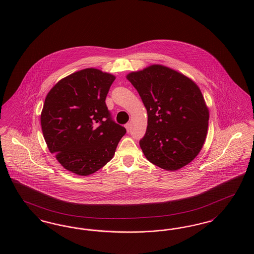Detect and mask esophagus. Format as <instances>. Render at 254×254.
I'll return each mask as SVG.
<instances>
[{
    "mask_svg": "<svg viewBox=\"0 0 254 254\" xmlns=\"http://www.w3.org/2000/svg\"><path fill=\"white\" fill-rule=\"evenodd\" d=\"M125 127H126V128H127V131L129 132V131H130V128H131V125H130L129 123H127Z\"/></svg>",
    "mask_w": 254,
    "mask_h": 254,
    "instance_id": "34e87169",
    "label": "esophagus"
}]
</instances>
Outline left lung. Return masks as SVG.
Masks as SVG:
<instances>
[{"label":"left lung","instance_id":"left-lung-1","mask_svg":"<svg viewBox=\"0 0 254 254\" xmlns=\"http://www.w3.org/2000/svg\"><path fill=\"white\" fill-rule=\"evenodd\" d=\"M147 111V127L140 140L146 159L167 170L181 169L205 143L209 113L198 85L161 64L127 74Z\"/></svg>","mask_w":254,"mask_h":254}]
</instances>
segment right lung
I'll return each instance as SVG.
<instances>
[{"label": "right lung", "instance_id": "add662e5", "mask_svg": "<svg viewBox=\"0 0 254 254\" xmlns=\"http://www.w3.org/2000/svg\"><path fill=\"white\" fill-rule=\"evenodd\" d=\"M114 80L109 73L85 68L60 80L46 97L44 138L61 165L77 175L87 176L109 163L127 132L106 105Z\"/></svg>", "mask_w": 254, "mask_h": 254}]
</instances>
